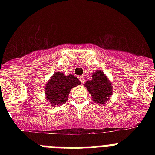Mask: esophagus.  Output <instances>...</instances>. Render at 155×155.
<instances>
[{"instance_id":"1","label":"esophagus","mask_w":155,"mask_h":155,"mask_svg":"<svg viewBox=\"0 0 155 155\" xmlns=\"http://www.w3.org/2000/svg\"><path fill=\"white\" fill-rule=\"evenodd\" d=\"M79 80H80V82L82 83V84H84V76H80V77H79Z\"/></svg>"}]
</instances>
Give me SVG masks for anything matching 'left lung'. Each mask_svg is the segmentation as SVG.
Wrapping results in <instances>:
<instances>
[{
	"instance_id": "obj_1",
	"label": "left lung",
	"mask_w": 155,
	"mask_h": 155,
	"mask_svg": "<svg viewBox=\"0 0 155 155\" xmlns=\"http://www.w3.org/2000/svg\"><path fill=\"white\" fill-rule=\"evenodd\" d=\"M92 79L85 83L86 87L96 103L104 104L113 95V85L102 71L92 73Z\"/></svg>"
}]
</instances>
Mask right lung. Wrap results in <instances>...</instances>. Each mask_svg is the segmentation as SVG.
Listing matches in <instances>:
<instances>
[{"instance_id":"right-lung-1","label":"right lung","mask_w":155,"mask_h":155,"mask_svg":"<svg viewBox=\"0 0 155 155\" xmlns=\"http://www.w3.org/2000/svg\"><path fill=\"white\" fill-rule=\"evenodd\" d=\"M80 84L81 82L75 75H66L57 71L45 85V97L52 107L63 105L68 101L71 88Z\"/></svg>"}]
</instances>
